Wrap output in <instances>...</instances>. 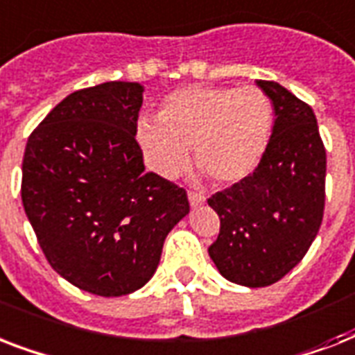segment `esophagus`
I'll list each match as a JSON object with an SVG mask.
<instances>
[{"label":"esophagus","mask_w":355,"mask_h":355,"mask_svg":"<svg viewBox=\"0 0 355 355\" xmlns=\"http://www.w3.org/2000/svg\"><path fill=\"white\" fill-rule=\"evenodd\" d=\"M188 199L191 206H200V205H205L206 197L202 193H199V191H189Z\"/></svg>","instance_id":"1"}]
</instances>
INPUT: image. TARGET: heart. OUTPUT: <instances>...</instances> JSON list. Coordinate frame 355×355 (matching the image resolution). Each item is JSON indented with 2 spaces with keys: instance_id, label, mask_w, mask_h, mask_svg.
<instances>
[{
  "instance_id": "obj_1",
  "label": "heart",
  "mask_w": 355,
  "mask_h": 355,
  "mask_svg": "<svg viewBox=\"0 0 355 355\" xmlns=\"http://www.w3.org/2000/svg\"><path fill=\"white\" fill-rule=\"evenodd\" d=\"M272 118V103L259 88L189 86L162 101L158 119H139L138 139L147 166L162 177L182 171L193 145L197 166L211 180L232 184L263 158Z\"/></svg>"
}]
</instances>
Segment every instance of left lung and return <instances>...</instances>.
I'll return each mask as SVG.
<instances>
[{"mask_svg": "<svg viewBox=\"0 0 355 355\" xmlns=\"http://www.w3.org/2000/svg\"><path fill=\"white\" fill-rule=\"evenodd\" d=\"M275 107V127L258 167L217 191L221 219L208 254L227 280L265 287L306 256L324 216L326 149L308 103L275 80H258Z\"/></svg>", "mask_w": 355, "mask_h": 355, "instance_id": "1", "label": "left lung"}]
</instances>
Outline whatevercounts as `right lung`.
<instances>
[{
  "mask_svg": "<svg viewBox=\"0 0 355 355\" xmlns=\"http://www.w3.org/2000/svg\"><path fill=\"white\" fill-rule=\"evenodd\" d=\"M138 83L112 80L60 101L31 132L21 200L42 252L83 291L121 297L145 286L186 189L145 171L136 139Z\"/></svg>",
  "mask_w": 355,
  "mask_h": 355,
  "instance_id": "obj_1",
  "label": "right lung"
}]
</instances>
